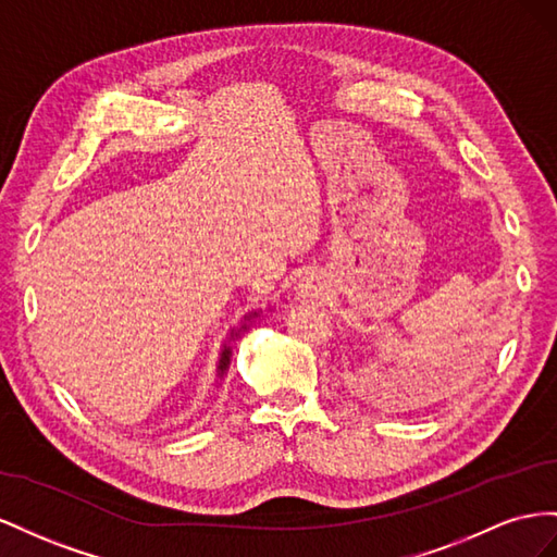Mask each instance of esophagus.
<instances>
[{"instance_id":"obj_1","label":"esophagus","mask_w":557,"mask_h":557,"mask_svg":"<svg viewBox=\"0 0 557 557\" xmlns=\"http://www.w3.org/2000/svg\"><path fill=\"white\" fill-rule=\"evenodd\" d=\"M326 289H329L326 277L322 273H314V270H310V273H306L298 280L296 296L304 300H320L326 294Z\"/></svg>"}]
</instances>
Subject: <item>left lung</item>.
I'll use <instances>...</instances> for the list:
<instances>
[{
	"label": "left lung",
	"instance_id": "1",
	"mask_svg": "<svg viewBox=\"0 0 557 557\" xmlns=\"http://www.w3.org/2000/svg\"><path fill=\"white\" fill-rule=\"evenodd\" d=\"M385 369H387V367H385ZM373 394L394 396V394H399V385H396V383H377V389H373Z\"/></svg>",
	"mask_w": 557,
	"mask_h": 557
}]
</instances>
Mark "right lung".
I'll return each instance as SVG.
<instances>
[{
  "instance_id": "1",
  "label": "right lung",
  "mask_w": 557,
  "mask_h": 557,
  "mask_svg": "<svg viewBox=\"0 0 557 557\" xmlns=\"http://www.w3.org/2000/svg\"><path fill=\"white\" fill-rule=\"evenodd\" d=\"M263 312L261 310H251V312H247L245 314V320L240 322V326L237 329H233L231 331V341H237L243 336V333L249 329V324L253 322V320H259ZM231 341L228 343H224V347H221V355H219V363H216V375H219V380L226 375V371H228V367H231V357H233V347H231Z\"/></svg>"
}]
</instances>
